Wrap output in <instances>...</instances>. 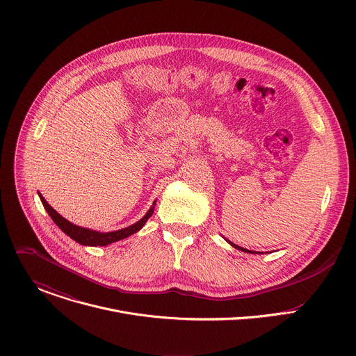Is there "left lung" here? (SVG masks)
I'll return each instance as SVG.
<instances>
[{
	"label": "left lung",
	"instance_id": "8db88e82",
	"mask_svg": "<svg viewBox=\"0 0 356 356\" xmlns=\"http://www.w3.org/2000/svg\"><path fill=\"white\" fill-rule=\"evenodd\" d=\"M231 246H234L235 249H239V250H242V252H246V253H255V252H252V250H249V249H245V248H241V246H238V245H235L234 242H231V241H228V239H225Z\"/></svg>",
	"mask_w": 356,
	"mask_h": 356
}]
</instances>
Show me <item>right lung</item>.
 <instances>
[{
  "label": "right lung",
  "mask_w": 356,
  "mask_h": 356,
  "mask_svg": "<svg viewBox=\"0 0 356 356\" xmlns=\"http://www.w3.org/2000/svg\"><path fill=\"white\" fill-rule=\"evenodd\" d=\"M38 194H39V198L42 201L44 210L47 211L50 218L54 220V222L67 236H70L73 241H76V242H79L80 245H84V246H107V245H110L113 242L121 241V239L128 238L129 235L138 232L145 225V222L150 218V216L154 214L155 204H156V201H154V204H152V207L147 210V213L138 222H135V224H132V225H129L127 228H122V229H118V231H113V232H98V231H94V229L79 227V225L67 221L56 210H54L52 207L47 204V201L43 198V195L40 193H38Z\"/></svg>",
  "instance_id": "obj_1"
}]
</instances>
